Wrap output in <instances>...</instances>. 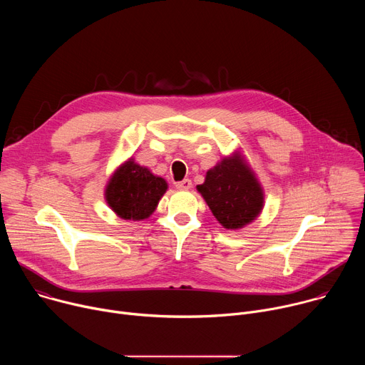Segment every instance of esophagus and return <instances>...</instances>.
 I'll return each instance as SVG.
<instances>
[{"label": "esophagus", "mask_w": 365, "mask_h": 365, "mask_svg": "<svg viewBox=\"0 0 365 365\" xmlns=\"http://www.w3.org/2000/svg\"><path fill=\"white\" fill-rule=\"evenodd\" d=\"M176 187L180 189V190H187V189L192 187V180L190 179H183L182 182L176 183Z\"/></svg>", "instance_id": "esophagus-1"}]
</instances>
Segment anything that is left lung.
Listing matches in <instances>:
<instances>
[{
	"label": "left lung",
	"instance_id": "left-lung-1",
	"mask_svg": "<svg viewBox=\"0 0 365 365\" xmlns=\"http://www.w3.org/2000/svg\"><path fill=\"white\" fill-rule=\"evenodd\" d=\"M197 192L227 230H238L252 222L264 203L262 186L238 153L207 170Z\"/></svg>",
	"mask_w": 365,
	"mask_h": 365
}]
</instances>
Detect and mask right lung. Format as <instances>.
<instances>
[{"instance_id":"obj_1","label":"right lung","mask_w":365,"mask_h":365,"mask_svg":"<svg viewBox=\"0 0 365 365\" xmlns=\"http://www.w3.org/2000/svg\"><path fill=\"white\" fill-rule=\"evenodd\" d=\"M168 190L163 178L154 176L133 159L121 165L106 189L111 210L123 220L143 221L148 218Z\"/></svg>"}]
</instances>
